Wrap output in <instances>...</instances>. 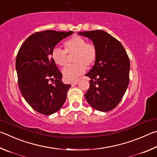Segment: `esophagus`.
Listing matches in <instances>:
<instances>
[{"mask_svg": "<svg viewBox=\"0 0 157 157\" xmlns=\"http://www.w3.org/2000/svg\"><path fill=\"white\" fill-rule=\"evenodd\" d=\"M78 83V81H74V82H72V83H71V86H74V85H76L77 83Z\"/></svg>", "mask_w": 157, "mask_h": 157, "instance_id": "obj_1", "label": "esophagus"}]
</instances>
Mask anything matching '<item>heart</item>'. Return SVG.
<instances>
[{
	"mask_svg": "<svg viewBox=\"0 0 157 157\" xmlns=\"http://www.w3.org/2000/svg\"><path fill=\"white\" fill-rule=\"evenodd\" d=\"M64 49L55 47L51 52L52 59L56 64L65 66L70 59V55H74L72 65L66 66L62 70L63 76L67 82L76 81L86 69L91 67L97 59V48L94 43H87L84 38L75 36L63 43Z\"/></svg>",
	"mask_w": 157,
	"mask_h": 157,
	"instance_id": "heart-1",
	"label": "heart"
}]
</instances>
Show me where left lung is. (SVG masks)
Wrapping results in <instances>:
<instances>
[{"label":"left lung","instance_id":"1","mask_svg":"<svg viewBox=\"0 0 157 157\" xmlns=\"http://www.w3.org/2000/svg\"><path fill=\"white\" fill-rule=\"evenodd\" d=\"M91 39L97 48V59L86 76L90 88L85 97L95 109L108 112L118 105L130 81V59L122 44L103 30L78 33Z\"/></svg>","mask_w":157,"mask_h":157}]
</instances>
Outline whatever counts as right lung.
Segmentation results:
<instances>
[{"mask_svg": "<svg viewBox=\"0 0 157 157\" xmlns=\"http://www.w3.org/2000/svg\"><path fill=\"white\" fill-rule=\"evenodd\" d=\"M74 32L45 30L32 34L22 44L16 59L18 84L27 103L39 113L50 115L59 110L71 85L61 81L51 52L56 44ZM54 80L52 84L49 81Z\"/></svg>", "mask_w": 157, "mask_h": 157, "instance_id": "obj_1", "label": "right lung"}]
</instances>
